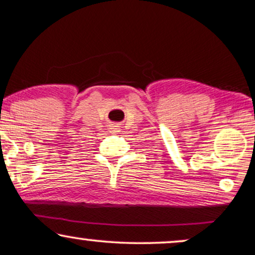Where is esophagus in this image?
<instances>
[{
  "mask_svg": "<svg viewBox=\"0 0 255 255\" xmlns=\"http://www.w3.org/2000/svg\"><path fill=\"white\" fill-rule=\"evenodd\" d=\"M110 130L113 131V133H118V131L120 130V126L116 125V124L111 125V126H110Z\"/></svg>",
  "mask_w": 255,
  "mask_h": 255,
  "instance_id": "1",
  "label": "esophagus"
}]
</instances>
